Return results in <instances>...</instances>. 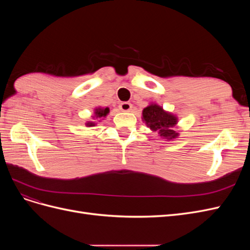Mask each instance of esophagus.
I'll use <instances>...</instances> for the list:
<instances>
[{"label": "esophagus", "instance_id": "obj_1", "mask_svg": "<svg viewBox=\"0 0 250 250\" xmlns=\"http://www.w3.org/2000/svg\"><path fill=\"white\" fill-rule=\"evenodd\" d=\"M119 108L122 111H129L132 108V105L129 102H122V103H120Z\"/></svg>", "mask_w": 250, "mask_h": 250}]
</instances>
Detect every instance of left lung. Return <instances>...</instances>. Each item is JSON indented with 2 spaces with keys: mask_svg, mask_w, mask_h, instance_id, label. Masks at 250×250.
Returning <instances> with one entry per match:
<instances>
[{
  "mask_svg": "<svg viewBox=\"0 0 250 250\" xmlns=\"http://www.w3.org/2000/svg\"><path fill=\"white\" fill-rule=\"evenodd\" d=\"M143 121L151 130L158 131L160 137L168 141L178 137V133L174 130L177 124V117L163 109L162 106L155 103H151L149 106L143 109Z\"/></svg>",
  "mask_w": 250,
  "mask_h": 250,
  "instance_id": "1",
  "label": "left lung"
}]
</instances>
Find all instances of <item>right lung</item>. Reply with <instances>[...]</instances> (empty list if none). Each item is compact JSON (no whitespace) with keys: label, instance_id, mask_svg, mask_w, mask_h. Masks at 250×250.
I'll use <instances>...</instances> for the list:
<instances>
[{"label":"right lung","instance_id":"obj_1","mask_svg":"<svg viewBox=\"0 0 250 250\" xmlns=\"http://www.w3.org/2000/svg\"><path fill=\"white\" fill-rule=\"evenodd\" d=\"M108 112H109V108L108 107H105V108H102V107H98V108H96L95 109V112H94V117H93V119H100L99 121H101V120H103V118H105L106 117L107 115H108ZM96 125V123L95 122H87L86 123V126H88V127H92V126H95Z\"/></svg>","mask_w":250,"mask_h":250}]
</instances>
